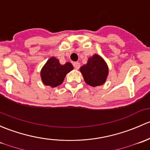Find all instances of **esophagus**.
Listing matches in <instances>:
<instances>
[{"instance_id":"1","label":"esophagus","mask_w":150,"mask_h":150,"mask_svg":"<svg viewBox=\"0 0 150 150\" xmlns=\"http://www.w3.org/2000/svg\"><path fill=\"white\" fill-rule=\"evenodd\" d=\"M73 65H74V68H75L76 69H79L80 64L79 62H74L73 64Z\"/></svg>"}]
</instances>
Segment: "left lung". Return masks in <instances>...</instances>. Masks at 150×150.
<instances>
[{"label":"left lung","mask_w":150,"mask_h":150,"mask_svg":"<svg viewBox=\"0 0 150 150\" xmlns=\"http://www.w3.org/2000/svg\"><path fill=\"white\" fill-rule=\"evenodd\" d=\"M84 81L92 86H100L105 82L108 75V66L103 58L95 54L88 59L87 64L80 68Z\"/></svg>","instance_id":"left-lung-1"}]
</instances>
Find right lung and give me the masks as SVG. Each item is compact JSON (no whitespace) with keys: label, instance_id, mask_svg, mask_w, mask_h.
I'll return each instance as SVG.
<instances>
[{"label":"right lung","instance_id":"add662e5","mask_svg":"<svg viewBox=\"0 0 150 150\" xmlns=\"http://www.w3.org/2000/svg\"><path fill=\"white\" fill-rule=\"evenodd\" d=\"M73 69V65L71 63L67 62L61 65L57 58L51 57L42 69L41 79L45 85L55 87L62 84L66 75Z\"/></svg>","mask_w":150,"mask_h":150}]
</instances>
